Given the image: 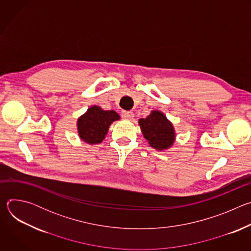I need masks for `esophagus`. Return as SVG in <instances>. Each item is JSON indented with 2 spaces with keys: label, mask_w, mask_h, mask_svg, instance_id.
I'll use <instances>...</instances> for the list:
<instances>
[{
  "label": "esophagus",
  "mask_w": 251,
  "mask_h": 251,
  "mask_svg": "<svg viewBox=\"0 0 251 251\" xmlns=\"http://www.w3.org/2000/svg\"><path fill=\"white\" fill-rule=\"evenodd\" d=\"M121 116L125 120H132L134 118V113L131 111H122Z\"/></svg>",
  "instance_id": "34e87169"
}]
</instances>
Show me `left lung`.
Here are the masks:
<instances>
[{"instance_id":"obj_1","label":"left lung","mask_w":251,"mask_h":251,"mask_svg":"<svg viewBox=\"0 0 251 251\" xmlns=\"http://www.w3.org/2000/svg\"><path fill=\"white\" fill-rule=\"evenodd\" d=\"M139 125L143 136L156 150H166L175 142L176 133L173 124L161 111L153 110L149 116L139 120Z\"/></svg>"}]
</instances>
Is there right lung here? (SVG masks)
Segmentation results:
<instances>
[{"label":"right lung","mask_w":251,"mask_h":251,"mask_svg":"<svg viewBox=\"0 0 251 251\" xmlns=\"http://www.w3.org/2000/svg\"><path fill=\"white\" fill-rule=\"evenodd\" d=\"M119 119V114L113 110L105 111L99 106H91L77 120L78 135L88 144H99L104 140L109 126Z\"/></svg>","instance_id":"obj_1"}]
</instances>
